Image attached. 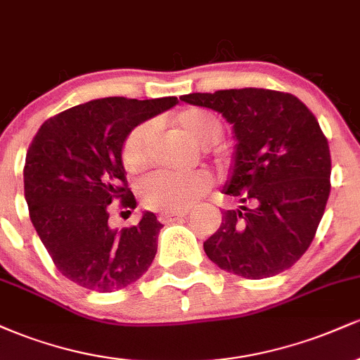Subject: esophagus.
<instances>
[{
	"label": "esophagus",
	"instance_id": "esophagus-1",
	"mask_svg": "<svg viewBox=\"0 0 360 360\" xmlns=\"http://www.w3.org/2000/svg\"><path fill=\"white\" fill-rule=\"evenodd\" d=\"M188 212H177V213H160L159 214V220L162 223H172V221H177L181 220V218H184Z\"/></svg>",
	"mask_w": 360,
	"mask_h": 360
}]
</instances>
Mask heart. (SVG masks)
Returning <instances> with one entry per match:
<instances>
[{"label":"heart","instance_id":"heart-1","mask_svg":"<svg viewBox=\"0 0 360 360\" xmlns=\"http://www.w3.org/2000/svg\"><path fill=\"white\" fill-rule=\"evenodd\" d=\"M176 127L193 140L196 146L208 147L217 143L221 137V123L213 115L201 110H184L174 117ZM154 125L142 123L128 135L123 146V166L131 174L143 171L148 160ZM212 186V179L206 172H193L186 176L160 174L150 176L140 186L143 205L162 213L186 212L193 206Z\"/></svg>","mask_w":360,"mask_h":360}]
</instances>
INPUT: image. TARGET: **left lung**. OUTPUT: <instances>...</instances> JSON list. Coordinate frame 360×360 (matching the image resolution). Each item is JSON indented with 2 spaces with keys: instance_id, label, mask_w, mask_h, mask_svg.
Segmentation results:
<instances>
[{
  "instance_id": "1",
  "label": "left lung",
  "mask_w": 360,
  "mask_h": 360,
  "mask_svg": "<svg viewBox=\"0 0 360 360\" xmlns=\"http://www.w3.org/2000/svg\"><path fill=\"white\" fill-rule=\"evenodd\" d=\"M181 101L220 113L237 142L223 193L240 206L223 212L206 255L247 279L289 269L308 250L330 194V148L315 115L292 94L259 88Z\"/></svg>"
}]
</instances>
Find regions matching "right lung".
<instances>
[{
  "mask_svg": "<svg viewBox=\"0 0 360 360\" xmlns=\"http://www.w3.org/2000/svg\"><path fill=\"white\" fill-rule=\"evenodd\" d=\"M177 103L176 96L100 98L62 111L37 131L25 160V200L53 264L72 283L117 291L154 260L162 223L143 212L137 225L111 229L110 203L137 206L125 186L123 146L135 127Z\"/></svg>",
  "mask_w": 360,
  "mask_h": 360,
  "instance_id": "1",
  "label": "right lung"
}]
</instances>
